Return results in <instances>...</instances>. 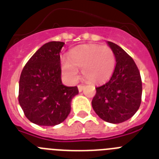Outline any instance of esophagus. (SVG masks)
Returning a JSON list of instances; mask_svg holds the SVG:
<instances>
[{"mask_svg":"<svg viewBox=\"0 0 159 159\" xmlns=\"http://www.w3.org/2000/svg\"><path fill=\"white\" fill-rule=\"evenodd\" d=\"M77 88H78V90H79V92H82V90H84L85 86H84V85H78V86H77Z\"/></svg>","mask_w":159,"mask_h":159,"instance_id":"34e87169","label":"esophagus"}]
</instances>
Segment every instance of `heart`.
<instances>
[{
  "label": "heart",
  "mask_w": 159,
  "mask_h": 159,
  "mask_svg": "<svg viewBox=\"0 0 159 159\" xmlns=\"http://www.w3.org/2000/svg\"><path fill=\"white\" fill-rule=\"evenodd\" d=\"M68 60L61 63L65 75L74 81L78 76L77 69H82L84 80L92 84L107 81L116 66L112 49L98 44H85L72 49Z\"/></svg>",
  "instance_id": "heart-1"
}]
</instances>
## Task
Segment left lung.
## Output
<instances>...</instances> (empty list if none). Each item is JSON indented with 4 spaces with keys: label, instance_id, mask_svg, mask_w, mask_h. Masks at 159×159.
<instances>
[{
    "label": "left lung",
    "instance_id": "8db88e82",
    "mask_svg": "<svg viewBox=\"0 0 159 159\" xmlns=\"http://www.w3.org/2000/svg\"><path fill=\"white\" fill-rule=\"evenodd\" d=\"M107 44L114 52L116 65L108 82L95 88L91 103L102 120L120 124L131 118L139 109L142 83L133 58L114 43L108 41Z\"/></svg>",
    "mask_w": 159,
    "mask_h": 159
}]
</instances>
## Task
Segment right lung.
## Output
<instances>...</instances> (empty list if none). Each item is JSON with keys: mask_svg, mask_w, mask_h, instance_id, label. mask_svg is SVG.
<instances>
[{"mask_svg": "<svg viewBox=\"0 0 159 159\" xmlns=\"http://www.w3.org/2000/svg\"><path fill=\"white\" fill-rule=\"evenodd\" d=\"M65 43L43 45L27 61L19 80L18 102L26 118L35 125L54 126L63 122L71 110L77 86L61 82V52Z\"/></svg>", "mask_w": 159, "mask_h": 159, "instance_id": "add662e5", "label": "right lung"}]
</instances>
